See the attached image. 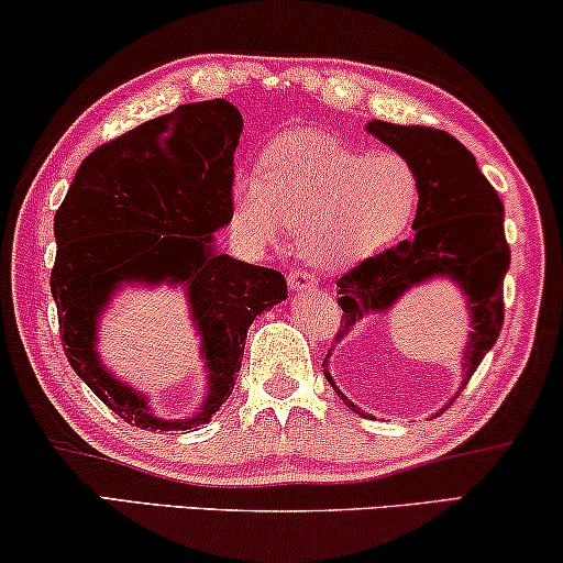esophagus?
<instances>
[{
  "mask_svg": "<svg viewBox=\"0 0 563 563\" xmlns=\"http://www.w3.org/2000/svg\"><path fill=\"white\" fill-rule=\"evenodd\" d=\"M288 285H290L292 292H303V290H316L319 280H316V275H311V273L296 271V273L288 275Z\"/></svg>",
  "mask_w": 563,
  "mask_h": 563,
  "instance_id": "1",
  "label": "esophagus"
}]
</instances>
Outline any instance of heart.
Returning a JSON list of instances; mask_svg holds the SVG:
<instances>
[{
  "label": "heart",
  "instance_id": "1",
  "mask_svg": "<svg viewBox=\"0 0 563 563\" xmlns=\"http://www.w3.org/2000/svg\"><path fill=\"white\" fill-rule=\"evenodd\" d=\"M421 206V176L395 150L346 145L334 134L290 130L260 155V176L236 173L232 213L255 244L298 229L300 252L323 271H346L400 242Z\"/></svg>",
  "mask_w": 563,
  "mask_h": 563
}]
</instances>
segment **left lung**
Wrapping results in <instances>:
<instances>
[{
    "mask_svg": "<svg viewBox=\"0 0 563 563\" xmlns=\"http://www.w3.org/2000/svg\"><path fill=\"white\" fill-rule=\"evenodd\" d=\"M395 153L410 157L421 176V206L413 219V240L383 255L364 260L336 280L342 329L336 342L367 316H383L408 290L446 278L462 290L470 313V334L462 350V385L493 350L503 329V280L510 267L505 242V206L477 161L456 137L433 126H402L372 120L364 126ZM334 350V346H331ZM331 350L323 360V377L354 413L367 416L339 390L329 372Z\"/></svg>",
    "mask_w": 563,
    "mask_h": 563,
    "instance_id": "obj_1",
    "label": "left lung"
}]
</instances>
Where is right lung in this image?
<instances>
[{
    "label": "right lung",
    "instance_id": "right-lung-1",
    "mask_svg": "<svg viewBox=\"0 0 563 563\" xmlns=\"http://www.w3.org/2000/svg\"><path fill=\"white\" fill-rule=\"evenodd\" d=\"M242 126L240 109L227 99L155 117L93 150L55 211L51 292L63 350L93 395L137 429L196 431L209 423L234 390L250 323L288 298L278 271L217 250V232L232 221ZM134 282L185 290L207 372L205 400L191 417H157L96 350L100 313Z\"/></svg>",
    "mask_w": 563,
    "mask_h": 563
}]
</instances>
